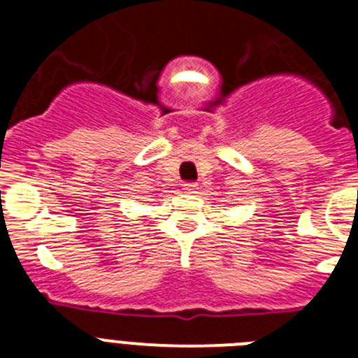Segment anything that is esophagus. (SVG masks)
Segmentation results:
<instances>
[{
	"instance_id": "obj_1",
	"label": "esophagus",
	"mask_w": 358,
	"mask_h": 358,
	"mask_svg": "<svg viewBox=\"0 0 358 358\" xmlns=\"http://www.w3.org/2000/svg\"><path fill=\"white\" fill-rule=\"evenodd\" d=\"M185 189H186V194H197V185H194V182H186L185 185Z\"/></svg>"
}]
</instances>
